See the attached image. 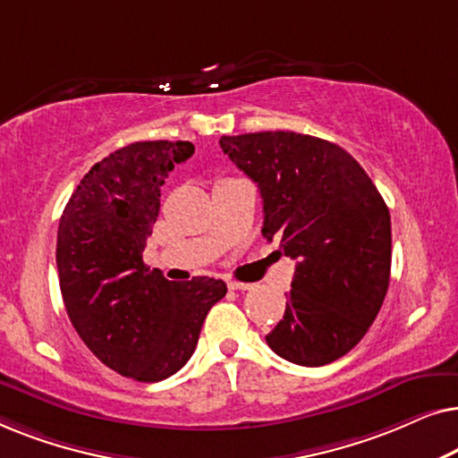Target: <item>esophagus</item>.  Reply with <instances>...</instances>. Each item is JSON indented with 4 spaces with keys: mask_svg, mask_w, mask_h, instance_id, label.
Masks as SVG:
<instances>
[{
    "mask_svg": "<svg viewBox=\"0 0 458 458\" xmlns=\"http://www.w3.org/2000/svg\"><path fill=\"white\" fill-rule=\"evenodd\" d=\"M229 290H240V292H246V290H252V284H243V281H229Z\"/></svg>",
    "mask_w": 458,
    "mask_h": 458,
    "instance_id": "1",
    "label": "esophagus"
}]
</instances>
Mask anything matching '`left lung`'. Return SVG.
Returning <instances> with one entry per match:
<instances>
[{
  "mask_svg": "<svg viewBox=\"0 0 458 458\" xmlns=\"http://www.w3.org/2000/svg\"><path fill=\"white\" fill-rule=\"evenodd\" d=\"M259 185L262 235L296 260L285 315L267 344L302 367L329 365L362 340L390 285V210L335 143L292 131L221 137Z\"/></svg>",
  "mask_w": 458,
  "mask_h": 458,
  "instance_id": "obj_1",
  "label": "left lung"
}]
</instances>
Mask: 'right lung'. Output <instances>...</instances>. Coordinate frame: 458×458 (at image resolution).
Here are the masks:
<instances>
[{
  "label": "right lung",
  "instance_id": "right-lung-1",
  "mask_svg": "<svg viewBox=\"0 0 458 458\" xmlns=\"http://www.w3.org/2000/svg\"><path fill=\"white\" fill-rule=\"evenodd\" d=\"M190 141H137L81 179L58 227L60 290L85 346L124 377L162 381L196 350L208 310L227 293L221 279H165L143 262L160 190L191 158Z\"/></svg>",
  "mask_w": 458,
  "mask_h": 458
}]
</instances>
